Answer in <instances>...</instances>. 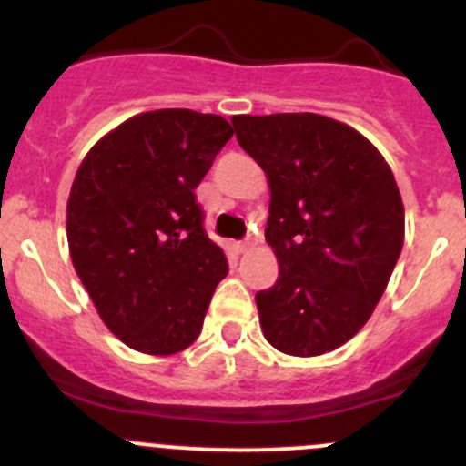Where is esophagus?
Returning a JSON list of instances; mask_svg holds the SVG:
<instances>
[{"instance_id": "obj_1", "label": "esophagus", "mask_w": 466, "mask_h": 466, "mask_svg": "<svg viewBox=\"0 0 466 466\" xmlns=\"http://www.w3.org/2000/svg\"><path fill=\"white\" fill-rule=\"evenodd\" d=\"M252 246H255V241H252V238H248V241H241V243H237V246H234V250H237L238 255H243V252L252 250Z\"/></svg>"}]
</instances>
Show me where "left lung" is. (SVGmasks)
<instances>
[{"label":"left lung","instance_id":"1","mask_svg":"<svg viewBox=\"0 0 466 466\" xmlns=\"http://www.w3.org/2000/svg\"><path fill=\"white\" fill-rule=\"evenodd\" d=\"M232 125L270 188L266 241L279 275L255 296L266 341L296 358L329 353L364 328L403 250L394 173L358 129L319 113Z\"/></svg>","mask_w":466,"mask_h":466}]
</instances>
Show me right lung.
Instances as JSON below:
<instances>
[{"label":"right lung","mask_w":466,"mask_h":466,"mask_svg":"<svg viewBox=\"0 0 466 466\" xmlns=\"http://www.w3.org/2000/svg\"><path fill=\"white\" fill-rule=\"evenodd\" d=\"M232 134L214 113H138L76 170L66 209L72 266L104 325L138 353L191 346L228 275L193 191Z\"/></svg>","instance_id":"obj_1"}]
</instances>
